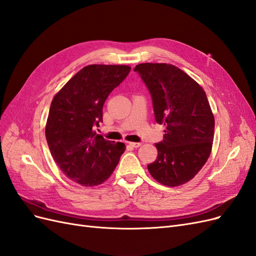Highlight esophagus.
Wrapping results in <instances>:
<instances>
[{"mask_svg": "<svg viewBox=\"0 0 256 256\" xmlns=\"http://www.w3.org/2000/svg\"><path fill=\"white\" fill-rule=\"evenodd\" d=\"M128 144H129L131 147H134V148H136V147H140V146H141V143H138H138H136V142H129Z\"/></svg>", "mask_w": 256, "mask_h": 256, "instance_id": "34e87169", "label": "esophagus"}]
</instances>
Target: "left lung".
I'll return each mask as SVG.
<instances>
[{
	"label": "left lung",
	"instance_id": "left-lung-1",
	"mask_svg": "<svg viewBox=\"0 0 256 256\" xmlns=\"http://www.w3.org/2000/svg\"><path fill=\"white\" fill-rule=\"evenodd\" d=\"M134 72L150 92L154 120L166 126L164 140L154 144L158 157L147 168L160 184L180 186L198 174L212 152L214 118L207 96L173 65L144 63Z\"/></svg>",
	"mask_w": 256,
	"mask_h": 256
}]
</instances>
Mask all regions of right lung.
<instances>
[{"instance_id":"1","label":"right lung","mask_w":256,"mask_h":256,"mask_svg":"<svg viewBox=\"0 0 256 256\" xmlns=\"http://www.w3.org/2000/svg\"><path fill=\"white\" fill-rule=\"evenodd\" d=\"M130 67L88 65L54 96L46 125L52 157L69 180L94 187L111 176L126 146L96 134L110 92L125 80Z\"/></svg>"}]
</instances>
